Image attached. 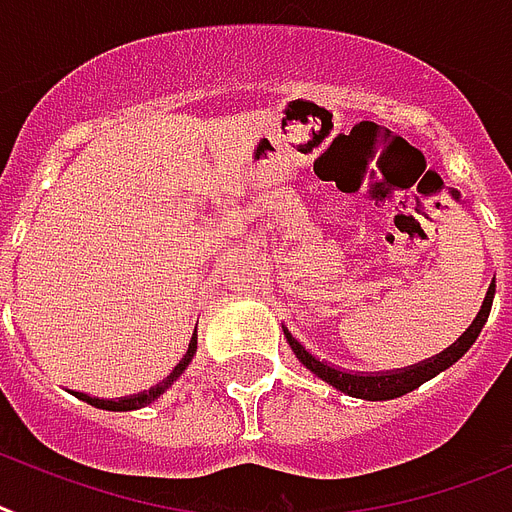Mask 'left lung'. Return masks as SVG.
I'll return each mask as SVG.
<instances>
[{
    "mask_svg": "<svg viewBox=\"0 0 512 512\" xmlns=\"http://www.w3.org/2000/svg\"><path fill=\"white\" fill-rule=\"evenodd\" d=\"M492 298H494V282L489 285L487 298L481 303V311L476 314V319L471 322V327L458 337V340L445 348L439 356L426 358V361L416 363V366H408V369H398V371H377V374H366V371H356V374H350V371H342L337 366H329L327 361H319L316 356H311L306 348H303L301 342L295 340L290 332L285 329V337L290 342V348H293L295 358L306 366L308 371H314L316 377L324 379L327 384H332L335 390L345 392L350 398H361V400H392L400 398L405 392H413L416 387H421L424 382L434 379L439 371L450 369L458 358H463L468 353V348L474 345L476 337H479L481 327L487 324L489 311H492Z\"/></svg>",
    "mask_w": 512,
    "mask_h": 512,
    "instance_id": "obj_1",
    "label": "left lung"
}]
</instances>
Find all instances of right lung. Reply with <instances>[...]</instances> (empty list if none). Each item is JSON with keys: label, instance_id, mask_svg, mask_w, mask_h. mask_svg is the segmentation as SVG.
Returning <instances> with one entry per match:
<instances>
[{"label": "right lung", "instance_id": "right-lung-1", "mask_svg": "<svg viewBox=\"0 0 512 512\" xmlns=\"http://www.w3.org/2000/svg\"><path fill=\"white\" fill-rule=\"evenodd\" d=\"M196 348H198V337H196V332H193V337H190V345H188V353H185L183 361L177 363L175 369H172L170 377L162 379V382L156 384V387H151V390L141 392V395H130V398H120V400L91 398V395H86V392H73V395L78 400H86V403L94 405V408H101V411H135V408H143V405L154 403L159 395H164V392L170 390L172 382H177V377H180V374L188 369V363L193 361V353H196Z\"/></svg>", "mask_w": 512, "mask_h": 512}]
</instances>
